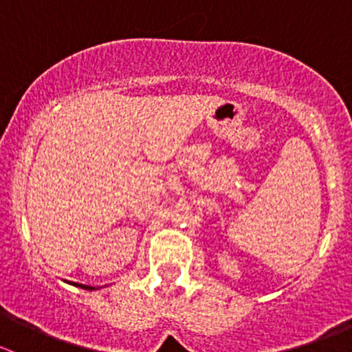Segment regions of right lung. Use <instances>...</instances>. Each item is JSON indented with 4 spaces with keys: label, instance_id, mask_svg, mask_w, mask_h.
I'll use <instances>...</instances> for the list:
<instances>
[{
    "label": "right lung",
    "instance_id": "right-lung-1",
    "mask_svg": "<svg viewBox=\"0 0 352 352\" xmlns=\"http://www.w3.org/2000/svg\"><path fill=\"white\" fill-rule=\"evenodd\" d=\"M74 286H80V287H83V289H94V287H91V286H85V285H76V283H74Z\"/></svg>",
    "mask_w": 352,
    "mask_h": 352
}]
</instances>
